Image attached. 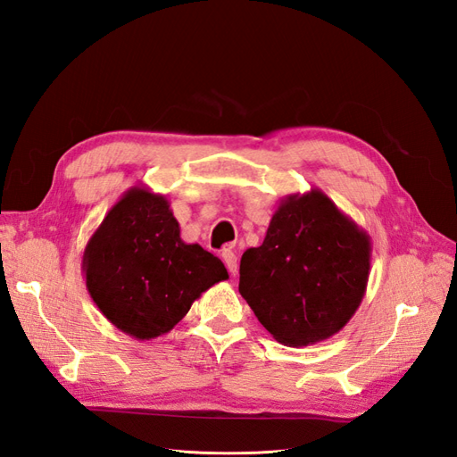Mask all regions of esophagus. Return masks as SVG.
Segmentation results:
<instances>
[{
  "mask_svg": "<svg viewBox=\"0 0 457 457\" xmlns=\"http://www.w3.org/2000/svg\"><path fill=\"white\" fill-rule=\"evenodd\" d=\"M223 261H225V265H227L230 274H237L238 272V259H237V253H234L232 250H225L223 252Z\"/></svg>",
  "mask_w": 457,
  "mask_h": 457,
  "instance_id": "obj_1",
  "label": "esophagus"
}]
</instances>
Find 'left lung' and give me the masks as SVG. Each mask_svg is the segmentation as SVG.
I'll list each match as a JSON object with an SVG mask.
<instances>
[{
    "label": "left lung",
    "instance_id": "left-lung-1",
    "mask_svg": "<svg viewBox=\"0 0 457 457\" xmlns=\"http://www.w3.org/2000/svg\"><path fill=\"white\" fill-rule=\"evenodd\" d=\"M368 232L320 188L287 195L259 247L240 261V294L287 347L329 339L361 307L370 276Z\"/></svg>",
    "mask_w": 457,
    "mask_h": 457
}]
</instances>
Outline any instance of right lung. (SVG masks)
<instances>
[{
	"label": "right lung",
	"instance_id": "right-lung-1",
	"mask_svg": "<svg viewBox=\"0 0 457 457\" xmlns=\"http://www.w3.org/2000/svg\"><path fill=\"white\" fill-rule=\"evenodd\" d=\"M81 269L108 322L139 341L168 334L205 289L228 278L219 257L181 240L170 202L145 187L129 188L106 213Z\"/></svg>",
	"mask_w": 457,
	"mask_h": 457
}]
</instances>
